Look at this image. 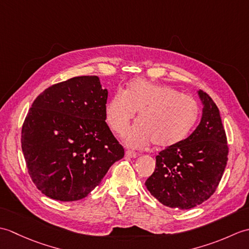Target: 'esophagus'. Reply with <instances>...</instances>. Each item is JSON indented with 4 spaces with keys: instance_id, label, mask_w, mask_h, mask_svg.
<instances>
[{
    "instance_id": "1",
    "label": "esophagus",
    "mask_w": 249,
    "mask_h": 249,
    "mask_svg": "<svg viewBox=\"0 0 249 249\" xmlns=\"http://www.w3.org/2000/svg\"><path fill=\"white\" fill-rule=\"evenodd\" d=\"M125 155L127 156V157H130V158H135V157L138 156V154H137V152H135L133 150H127V151H126L125 152Z\"/></svg>"
}]
</instances>
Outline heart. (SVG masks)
Returning a JSON list of instances; mask_svg holds the SVG:
<instances>
[{"label": "heart", "instance_id": "heart-1", "mask_svg": "<svg viewBox=\"0 0 249 249\" xmlns=\"http://www.w3.org/2000/svg\"><path fill=\"white\" fill-rule=\"evenodd\" d=\"M137 112L139 122L126 135L125 143L143 147L154 142L169 147L188 136L199 118V105L172 87L138 79L126 91L116 89L105 107L106 120L119 135L127 131Z\"/></svg>", "mask_w": 249, "mask_h": 249}]
</instances>
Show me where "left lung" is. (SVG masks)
Segmentation results:
<instances>
[{
  "instance_id": "obj_1",
  "label": "left lung",
  "mask_w": 249,
  "mask_h": 249,
  "mask_svg": "<svg viewBox=\"0 0 249 249\" xmlns=\"http://www.w3.org/2000/svg\"><path fill=\"white\" fill-rule=\"evenodd\" d=\"M202 118L186 139L156 156L155 171L145 186L160 203L188 210L212 196L228 160V144L219 110L208 94L198 91Z\"/></svg>"
}]
</instances>
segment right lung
Listing matches in <instances>:
<instances>
[{"mask_svg": "<svg viewBox=\"0 0 249 249\" xmlns=\"http://www.w3.org/2000/svg\"><path fill=\"white\" fill-rule=\"evenodd\" d=\"M107 98L97 76H81L46 89L34 100L21 146L32 181L47 197L86 198L124 157L106 123Z\"/></svg>", "mask_w": 249, "mask_h": 249, "instance_id": "add662e5", "label": "right lung"}]
</instances>
